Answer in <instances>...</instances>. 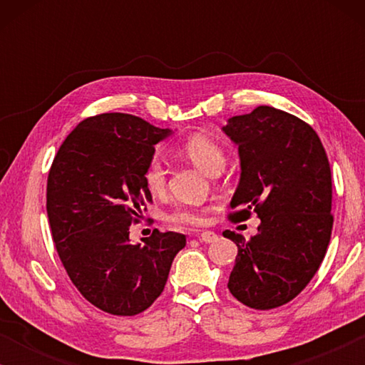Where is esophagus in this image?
I'll list each match as a JSON object with an SVG mask.
<instances>
[{"label": "esophagus", "instance_id": "esophagus-1", "mask_svg": "<svg viewBox=\"0 0 365 365\" xmlns=\"http://www.w3.org/2000/svg\"><path fill=\"white\" fill-rule=\"evenodd\" d=\"M199 241L201 242H216L217 241V234L212 231H204L199 234Z\"/></svg>", "mask_w": 365, "mask_h": 365}]
</instances>
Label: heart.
Here are the masks:
<instances>
[{"instance_id": "heart-1", "label": "heart", "mask_w": 365, "mask_h": 365, "mask_svg": "<svg viewBox=\"0 0 365 365\" xmlns=\"http://www.w3.org/2000/svg\"><path fill=\"white\" fill-rule=\"evenodd\" d=\"M182 153L194 166H197L202 173L212 176L214 173L222 171L224 164H226V154L222 148L204 134H192L182 144ZM166 168L159 158H154L149 161L146 171H144V182L148 189L154 194L163 192L166 187ZM169 219L178 224H202L204 214L194 207H178L176 211L169 214Z\"/></svg>"}]
</instances>
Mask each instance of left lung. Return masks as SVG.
<instances>
[{
    "label": "left lung",
    "instance_id": "obj_1",
    "mask_svg": "<svg viewBox=\"0 0 365 365\" xmlns=\"http://www.w3.org/2000/svg\"><path fill=\"white\" fill-rule=\"evenodd\" d=\"M222 131L237 144L241 179L231 217L261 219L246 241L224 231L237 246L227 287L244 306L267 311L292 301L317 272L334 217L331 166L317 133L292 114L271 106L232 116Z\"/></svg>",
    "mask_w": 365,
    "mask_h": 365
}]
</instances>
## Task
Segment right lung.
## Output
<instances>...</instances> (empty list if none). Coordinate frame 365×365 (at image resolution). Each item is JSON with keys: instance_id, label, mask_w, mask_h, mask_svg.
<instances>
[{"instance_id": "obj_1", "label": "right lung", "mask_w": 365, "mask_h": 365, "mask_svg": "<svg viewBox=\"0 0 365 365\" xmlns=\"http://www.w3.org/2000/svg\"><path fill=\"white\" fill-rule=\"evenodd\" d=\"M144 119L104 113L84 119L59 148L48 174L46 211L58 256L83 297L113 316H136L161 296L179 232L131 244L129 226L151 202L144 171L168 138Z\"/></svg>"}]
</instances>
